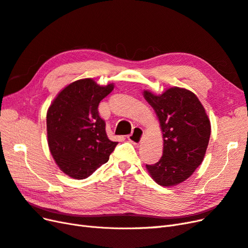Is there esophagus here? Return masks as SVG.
<instances>
[{
  "label": "esophagus",
  "instance_id": "esophagus-1",
  "mask_svg": "<svg viewBox=\"0 0 248 248\" xmlns=\"http://www.w3.org/2000/svg\"><path fill=\"white\" fill-rule=\"evenodd\" d=\"M142 137H144V130H142L140 127H134V129L131 134H129L127 139H128L129 141H131L132 144H140Z\"/></svg>",
  "mask_w": 248,
  "mask_h": 248
}]
</instances>
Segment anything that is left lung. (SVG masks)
Instances as JSON below:
<instances>
[{"label":"left lung","instance_id":"1","mask_svg":"<svg viewBox=\"0 0 248 248\" xmlns=\"http://www.w3.org/2000/svg\"><path fill=\"white\" fill-rule=\"evenodd\" d=\"M158 118L163 138L162 156L146 164L154 181L164 187L188 179L204 160L211 123L197 95L184 88H169L160 95L144 90Z\"/></svg>","mask_w":248,"mask_h":248}]
</instances>
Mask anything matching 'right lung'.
<instances>
[{"label": "right lung", "mask_w": 248, "mask_h": 248, "mask_svg": "<svg viewBox=\"0 0 248 248\" xmlns=\"http://www.w3.org/2000/svg\"><path fill=\"white\" fill-rule=\"evenodd\" d=\"M114 84L100 86L93 78L71 82L52 100L46 114L47 142L64 174L81 180L108 161L117 141L108 138L98 114L100 101Z\"/></svg>", "instance_id": "add662e5"}]
</instances>
